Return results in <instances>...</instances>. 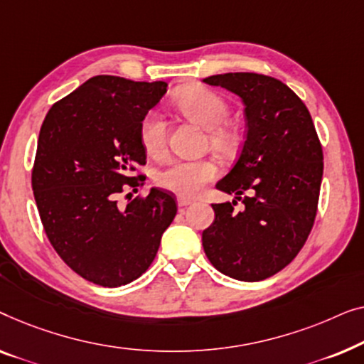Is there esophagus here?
Returning <instances> with one entry per match:
<instances>
[{"label":"esophagus","mask_w":364,"mask_h":364,"mask_svg":"<svg viewBox=\"0 0 364 364\" xmlns=\"http://www.w3.org/2000/svg\"><path fill=\"white\" fill-rule=\"evenodd\" d=\"M191 204H193V201H191V199H184V198H181V199H178V206H180V209H184V208L191 206Z\"/></svg>","instance_id":"obj_1"}]
</instances>
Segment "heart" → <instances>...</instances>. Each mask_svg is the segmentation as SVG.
<instances>
[{
	"mask_svg": "<svg viewBox=\"0 0 364 364\" xmlns=\"http://www.w3.org/2000/svg\"><path fill=\"white\" fill-rule=\"evenodd\" d=\"M173 107L184 119L194 122L208 132V146L218 155L231 156L242 140L239 127L228 120L229 105L223 95L204 85H186L173 97ZM140 141L153 158L165 155L168 145V125L161 114L151 110L140 122ZM219 175V168L211 160H176L158 173L161 188L183 198H196Z\"/></svg>",
	"mask_w": 364,
	"mask_h": 364,
	"instance_id": "b5f03b06",
	"label": "heart"
}]
</instances>
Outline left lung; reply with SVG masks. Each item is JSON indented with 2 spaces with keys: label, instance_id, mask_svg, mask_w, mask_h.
<instances>
[{
  "label": "left lung",
  "instance_id": "1",
  "mask_svg": "<svg viewBox=\"0 0 364 364\" xmlns=\"http://www.w3.org/2000/svg\"><path fill=\"white\" fill-rule=\"evenodd\" d=\"M242 99L247 138L232 170L216 184L237 202L213 204L203 247L219 272L244 282L272 277L296 257L314 228L323 176V150L304 102L264 74L204 79ZM246 196L242 198V194Z\"/></svg>",
  "mask_w": 364,
  "mask_h": 364
}]
</instances>
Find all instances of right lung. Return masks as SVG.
<instances>
[{
    "instance_id": "1",
    "label": "right lung",
    "mask_w": 364,
    "mask_h": 364,
    "mask_svg": "<svg viewBox=\"0 0 364 364\" xmlns=\"http://www.w3.org/2000/svg\"><path fill=\"white\" fill-rule=\"evenodd\" d=\"M166 87L95 75L55 102L41 127L31 173L41 223L59 257L89 282L114 289L140 277L176 216L175 196L160 188L125 209L117 204L145 183L136 173L146 163L140 122Z\"/></svg>"
}]
</instances>
